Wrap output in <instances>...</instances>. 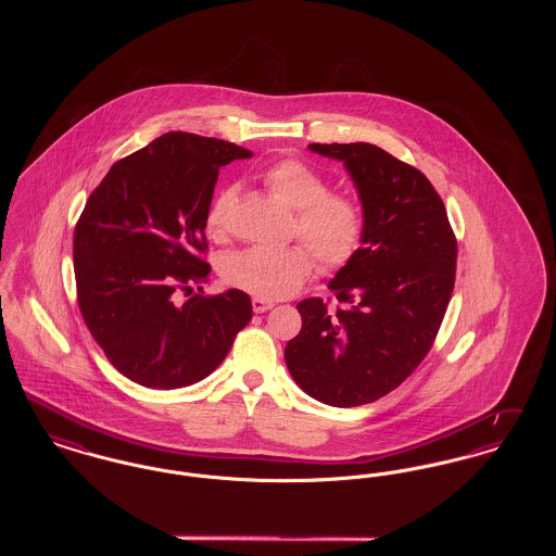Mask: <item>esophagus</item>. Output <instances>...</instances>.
I'll use <instances>...</instances> for the list:
<instances>
[{"label": "esophagus", "instance_id": "obj_1", "mask_svg": "<svg viewBox=\"0 0 556 556\" xmlns=\"http://www.w3.org/2000/svg\"><path fill=\"white\" fill-rule=\"evenodd\" d=\"M275 306V302H270V300H265V298H254L252 300V308H254V313H266V311H270Z\"/></svg>", "mask_w": 556, "mask_h": 556}]
</instances>
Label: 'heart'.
<instances>
[{
    "mask_svg": "<svg viewBox=\"0 0 556 556\" xmlns=\"http://www.w3.org/2000/svg\"><path fill=\"white\" fill-rule=\"evenodd\" d=\"M265 184L295 211L293 233L302 243L281 248L254 245L229 256L223 277L229 286L258 298H288L313 275L315 258L323 270L348 265L365 233V212L356 198L329 193V186L302 160H281L265 173ZM238 202V187H227L208 211V229L223 236ZM316 256L313 257L312 254Z\"/></svg>",
    "mask_w": 556,
    "mask_h": 556,
    "instance_id": "obj_1",
    "label": "heart"
}]
</instances>
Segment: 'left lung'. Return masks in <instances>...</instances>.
Instances as JSON below:
<instances>
[{"mask_svg": "<svg viewBox=\"0 0 556 556\" xmlns=\"http://www.w3.org/2000/svg\"><path fill=\"white\" fill-rule=\"evenodd\" d=\"M344 162L365 212L356 256L329 281L340 308L298 304L286 345L293 381L323 404L348 408L396 390L435 340L454 290L456 239L442 198L421 170L372 143H311Z\"/></svg>", "mask_w": 556, "mask_h": 556, "instance_id": "8db88e82", "label": "left lung"}]
</instances>
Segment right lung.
<instances>
[{
	"label": "right lung",
	"mask_w": 556,
	"mask_h": 556,
	"mask_svg": "<svg viewBox=\"0 0 556 556\" xmlns=\"http://www.w3.org/2000/svg\"><path fill=\"white\" fill-rule=\"evenodd\" d=\"M250 156L223 139L164 132L118 160L85 204L73 241L80 315L139 386L175 390L208 377L252 318L241 290L175 302L211 273L198 252L220 166Z\"/></svg>",
	"instance_id": "right-lung-1"
}]
</instances>
